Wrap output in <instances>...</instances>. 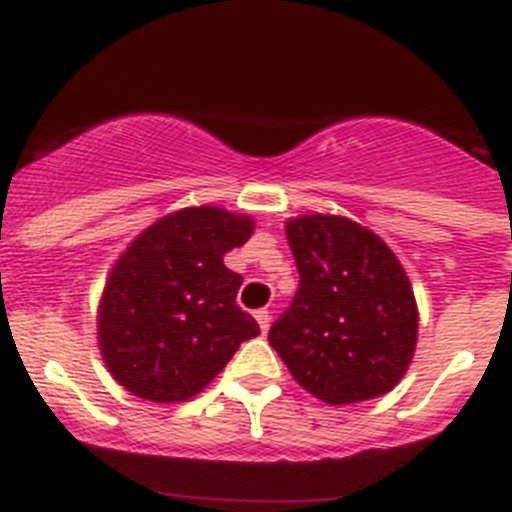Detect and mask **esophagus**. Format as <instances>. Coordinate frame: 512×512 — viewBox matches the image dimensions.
<instances>
[{"label":"esophagus","instance_id":"1","mask_svg":"<svg viewBox=\"0 0 512 512\" xmlns=\"http://www.w3.org/2000/svg\"><path fill=\"white\" fill-rule=\"evenodd\" d=\"M255 319H257V324H260L262 334H267V329H270V313H267V311H257Z\"/></svg>","mask_w":512,"mask_h":512}]
</instances>
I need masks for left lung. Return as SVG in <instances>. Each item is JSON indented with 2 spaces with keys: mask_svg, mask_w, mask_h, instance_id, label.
I'll use <instances>...</instances> for the list:
<instances>
[{
  "mask_svg": "<svg viewBox=\"0 0 512 512\" xmlns=\"http://www.w3.org/2000/svg\"><path fill=\"white\" fill-rule=\"evenodd\" d=\"M298 293L270 329L293 380L329 405L380 398L403 380L418 342L405 267L372 229L336 214L285 222Z\"/></svg>",
  "mask_w": 512,
  "mask_h": 512,
  "instance_id": "8db88e82",
  "label": "left lung"
}]
</instances>
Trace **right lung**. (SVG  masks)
I'll use <instances>...</instances> for the list:
<instances>
[{"label":"right lung","instance_id":"obj_1","mask_svg":"<svg viewBox=\"0 0 512 512\" xmlns=\"http://www.w3.org/2000/svg\"><path fill=\"white\" fill-rule=\"evenodd\" d=\"M252 232V216L201 204L160 216L127 245L96 308L101 359L124 390L186 403L260 334L237 306L242 275L224 265Z\"/></svg>","mask_w":512,"mask_h":512}]
</instances>
